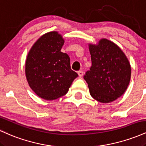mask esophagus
Listing matches in <instances>:
<instances>
[{"mask_svg":"<svg viewBox=\"0 0 146 146\" xmlns=\"http://www.w3.org/2000/svg\"><path fill=\"white\" fill-rule=\"evenodd\" d=\"M78 75L80 77H82L83 75V74H84V72L82 71H79L78 72Z\"/></svg>","mask_w":146,"mask_h":146,"instance_id":"esophagus-1","label":"esophagus"}]
</instances>
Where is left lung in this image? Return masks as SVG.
Here are the masks:
<instances>
[{"instance_id": "obj_1", "label": "left lung", "mask_w": 146, "mask_h": 146, "mask_svg": "<svg viewBox=\"0 0 146 146\" xmlns=\"http://www.w3.org/2000/svg\"><path fill=\"white\" fill-rule=\"evenodd\" d=\"M91 66L84 75L90 94L102 103L115 101L128 88L131 68L126 56L113 42L102 39L89 45Z\"/></svg>"}]
</instances>
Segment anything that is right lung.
Segmentation results:
<instances>
[{
    "label": "right lung",
    "mask_w": 146,
    "mask_h": 146,
    "mask_svg": "<svg viewBox=\"0 0 146 146\" xmlns=\"http://www.w3.org/2000/svg\"><path fill=\"white\" fill-rule=\"evenodd\" d=\"M64 40L56 31L45 33L29 52L25 73L29 86L40 98L54 100L66 94L78 73L68 54L61 52Z\"/></svg>",
    "instance_id": "right-lung-1"
}]
</instances>
